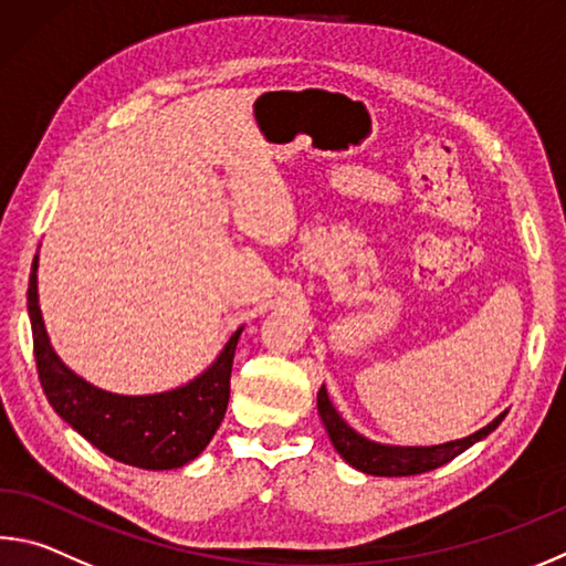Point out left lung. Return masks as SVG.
I'll return each instance as SVG.
<instances>
[{
    "mask_svg": "<svg viewBox=\"0 0 566 566\" xmlns=\"http://www.w3.org/2000/svg\"><path fill=\"white\" fill-rule=\"evenodd\" d=\"M316 408L318 416H322V423L326 428L328 438L336 448V453L342 455L348 465L366 472V475H378V478H406V475H420V472L436 470L440 465H446L460 453H465L470 446H475L478 440L488 438L492 430H495L505 413H500L492 423L485 428H480L478 433H472L468 438L460 440H450V443L443 446H428V448H413V446H384V443H374V440L364 438L361 433L346 423V420L336 413V408L328 400L326 388H318L316 396Z\"/></svg>",
    "mask_w": 566,
    "mask_h": 566,
    "instance_id": "1",
    "label": "left lung"
}]
</instances>
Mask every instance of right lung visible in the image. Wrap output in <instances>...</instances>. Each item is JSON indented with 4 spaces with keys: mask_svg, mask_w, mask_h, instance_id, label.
<instances>
[{
    "mask_svg": "<svg viewBox=\"0 0 566 566\" xmlns=\"http://www.w3.org/2000/svg\"><path fill=\"white\" fill-rule=\"evenodd\" d=\"M39 254L29 274V318L36 371L51 408L108 458L143 470H172L198 458L220 428L230 400L232 358L240 326L208 371L153 396H120L91 386L61 361L44 328L36 292Z\"/></svg>",
    "mask_w": 566,
    "mask_h": 566,
    "instance_id": "right-lung-1",
    "label": "right lung"
}]
</instances>
